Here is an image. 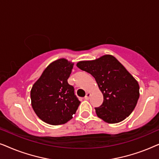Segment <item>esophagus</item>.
<instances>
[{
  "mask_svg": "<svg viewBox=\"0 0 159 159\" xmlns=\"http://www.w3.org/2000/svg\"><path fill=\"white\" fill-rule=\"evenodd\" d=\"M90 93H87L85 96H84V99L89 100V98H90Z\"/></svg>",
  "mask_w": 159,
  "mask_h": 159,
  "instance_id": "34e87169",
  "label": "esophagus"
}]
</instances>
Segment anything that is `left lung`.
<instances>
[{
  "mask_svg": "<svg viewBox=\"0 0 159 159\" xmlns=\"http://www.w3.org/2000/svg\"><path fill=\"white\" fill-rule=\"evenodd\" d=\"M81 70L95 79L103 95V102L95 108L97 116L109 124L119 123L129 116L140 96L137 80L125 67L111 55L77 64Z\"/></svg>",
  "mask_w": 159,
  "mask_h": 159,
  "instance_id": "8db88e82",
  "label": "left lung"
}]
</instances>
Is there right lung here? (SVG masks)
<instances>
[{
  "label": "right lung",
  "mask_w": 159,
  "mask_h": 159,
  "mask_svg": "<svg viewBox=\"0 0 159 159\" xmlns=\"http://www.w3.org/2000/svg\"><path fill=\"white\" fill-rule=\"evenodd\" d=\"M73 63L65 58L52 62L32 86V106L39 118L51 125H64L73 118L80 101L68 83Z\"/></svg>",
  "instance_id": "1"
}]
</instances>
